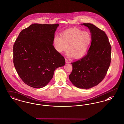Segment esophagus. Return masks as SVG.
<instances>
[{"label": "esophagus", "instance_id": "esophagus-1", "mask_svg": "<svg viewBox=\"0 0 124 124\" xmlns=\"http://www.w3.org/2000/svg\"><path fill=\"white\" fill-rule=\"evenodd\" d=\"M65 62H66V63H70L68 59H65Z\"/></svg>", "mask_w": 124, "mask_h": 124}]
</instances>
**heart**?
<instances>
[{"mask_svg": "<svg viewBox=\"0 0 124 124\" xmlns=\"http://www.w3.org/2000/svg\"><path fill=\"white\" fill-rule=\"evenodd\" d=\"M92 41L91 33L78 28H72L63 31L61 36H54L53 47L58 53H61L67 49V55L79 59L87 52Z\"/></svg>", "mask_w": 124, "mask_h": 124, "instance_id": "1", "label": "heart"}]
</instances>
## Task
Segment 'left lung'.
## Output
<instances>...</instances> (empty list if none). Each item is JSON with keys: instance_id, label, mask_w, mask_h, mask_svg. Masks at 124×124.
I'll list each match as a JSON object with an SVG mask.
<instances>
[{"instance_id": "1", "label": "left lung", "mask_w": 124, "mask_h": 124, "mask_svg": "<svg viewBox=\"0 0 124 124\" xmlns=\"http://www.w3.org/2000/svg\"><path fill=\"white\" fill-rule=\"evenodd\" d=\"M88 27L92 41L87 54L71 63L72 70L69 79L78 88L88 89L100 83L105 78L111 61V46L104 31L90 23Z\"/></svg>"}]
</instances>
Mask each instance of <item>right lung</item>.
I'll use <instances>...</instances> for the list:
<instances>
[{"instance_id":"1","label":"right lung","mask_w":124,"mask_h":124,"mask_svg":"<svg viewBox=\"0 0 124 124\" xmlns=\"http://www.w3.org/2000/svg\"><path fill=\"white\" fill-rule=\"evenodd\" d=\"M58 24H33L21 31L13 45V64L19 76L31 87L45 86L55 70L65 65L53 40Z\"/></svg>"}]
</instances>
